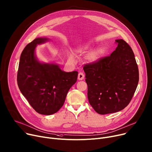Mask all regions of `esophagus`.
<instances>
[{"mask_svg":"<svg viewBox=\"0 0 152 152\" xmlns=\"http://www.w3.org/2000/svg\"><path fill=\"white\" fill-rule=\"evenodd\" d=\"M85 78V75L82 72H80L78 75V79L79 80H82Z\"/></svg>","mask_w":152,"mask_h":152,"instance_id":"1","label":"esophagus"}]
</instances>
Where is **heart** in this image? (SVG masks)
I'll return each mask as SVG.
<instances>
[{
	"label": "heart",
	"instance_id": "b5f03b06",
	"mask_svg": "<svg viewBox=\"0 0 152 152\" xmlns=\"http://www.w3.org/2000/svg\"><path fill=\"white\" fill-rule=\"evenodd\" d=\"M93 48V44L91 42H88L80 45L77 49L79 53H86L89 52ZM107 53V50L101 47L97 49L90 52L86 56V60L90 64H96L98 63L102 58ZM69 60L71 61H74V56L72 53H69L68 55Z\"/></svg>",
	"mask_w": 152,
	"mask_h": 152
}]
</instances>
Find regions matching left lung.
Listing matches in <instances>:
<instances>
[{
    "mask_svg": "<svg viewBox=\"0 0 152 152\" xmlns=\"http://www.w3.org/2000/svg\"><path fill=\"white\" fill-rule=\"evenodd\" d=\"M110 56L96 64L84 66L88 85V98L100 114L118 112L131 101L137 86L139 71L134 53L124 40Z\"/></svg>",
    "mask_w": 152,
    "mask_h": 152,
    "instance_id": "8db88e82",
    "label": "left lung"
}]
</instances>
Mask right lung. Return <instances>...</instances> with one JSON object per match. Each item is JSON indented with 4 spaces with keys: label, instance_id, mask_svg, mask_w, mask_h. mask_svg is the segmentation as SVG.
<instances>
[{
    "label": "right lung",
    "instance_id": "obj_1",
    "mask_svg": "<svg viewBox=\"0 0 152 152\" xmlns=\"http://www.w3.org/2000/svg\"><path fill=\"white\" fill-rule=\"evenodd\" d=\"M49 41L48 38H37L26 46L20 55L17 76L22 95L34 110L44 115L53 114L63 107L78 76L77 71L66 72L56 63L38 60L37 46Z\"/></svg>",
    "mask_w": 152,
    "mask_h": 152
}]
</instances>
